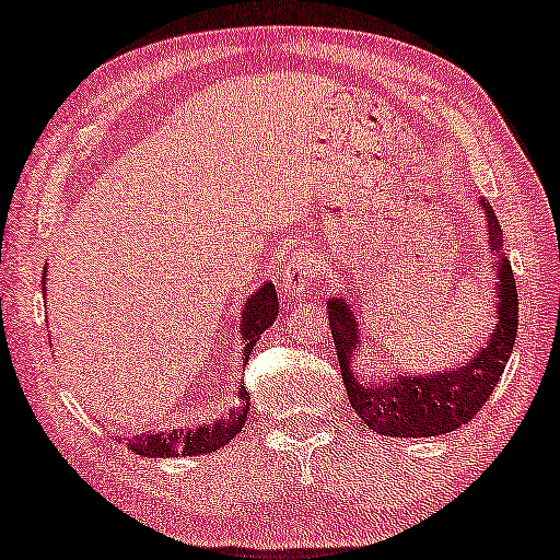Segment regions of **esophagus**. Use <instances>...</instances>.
Masks as SVG:
<instances>
[{
	"label": "esophagus",
	"mask_w": 560,
	"mask_h": 560,
	"mask_svg": "<svg viewBox=\"0 0 560 560\" xmlns=\"http://www.w3.org/2000/svg\"><path fill=\"white\" fill-rule=\"evenodd\" d=\"M318 257H315V249L301 247L289 261L281 264L279 269V289L287 299H299L308 291L311 283L315 281V273H318Z\"/></svg>",
	"instance_id": "obj_1"
}]
</instances>
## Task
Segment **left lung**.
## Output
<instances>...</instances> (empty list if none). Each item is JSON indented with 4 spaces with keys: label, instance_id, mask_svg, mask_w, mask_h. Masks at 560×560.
Returning a JSON list of instances; mask_svg holds the SVG:
<instances>
[{
    "label": "left lung",
    "instance_id": "1",
    "mask_svg": "<svg viewBox=\"0 0 560 560\" xmlns=\"http://www.w3.org/2000/svg\"><path fill=\"white\" fill-rule=\"evenodd\" d=\"M482 212L487 225V247L497 257V323L485 348L472 354L463 368L433 372L425 377L416 374H394L377 382H362L352 370V354L362 348L358 318L350 303L335 296L328 301V320L335 350H338L340 372L348 399L354 413L374 433L389 439H429L460 429L490 399L497 382L510 362L520 323V299L512 264L502 245V228L490 202L482 198Z\"/></svg>",
    "mask_w": 560,
    "mask_h": 560
}]
</instances>
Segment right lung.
<instances>
[{"label":"right lung","instance_id":"obj_1","mask_svg":"<svg viewBox=\"0 0 560 560\" xmlns=\"http://www.w3.org/2000/svg\"><path fill=\"white\" fill-rule=\"evenodd\" d=\"M46 291V283H44ZM279 315V296L273 283H264L247 299V306L242 308V320H240V335L242 342H245V358L249 360V352L254 345L261 338V332L269 328V325L277 320ZM240 406H235L228 416H220L208 425H196V429H174L168 433H141L137 439L127 443V448L137 455L144 457H178V455H206L215 453L222 445H228L235 435L242 431V425L249 419V392L245 384L240 386L237 392Z\"/></svg>","mask_w":560,"mask_h":560}]
</instances>
